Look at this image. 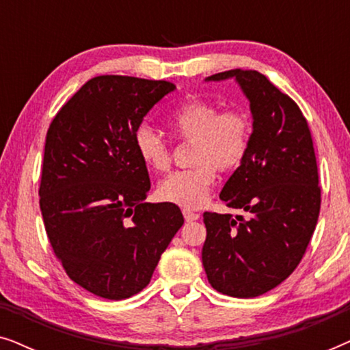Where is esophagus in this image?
Segmentation results:
<instances>
[{"label":"esophagus","mask_w":350,"mask_h":350,"mask_svg":"<svg viewBox=\"0 0 350 350\" xmlns=\"http://www.w3.org/2000/svg\"><path fill=\"white\" fill-rule=\"evenodd\" d=\"M183 217H185L186 221H194V219H199L200 215L196 213V212H191V210H188V208H185L183 210Z\"/></svg>","instance_id":"obj_1"}]
</instances>
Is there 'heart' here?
<instances>
[{"label":"heart","mask_w":350,"mask_h":350,"mask_svg":"<svg viewBox=\"0 0 350 350\" xmlns=\"http://www.w3.org/2000/svg\"><path fill=\"white\" fill-rule=\"evenodd\" d=\"M169 124L181 140L193 142L194 167L170 174L157 186V198L185 208H198L207 200L219 170H234L245 159L252 138V121L241 109L219 111L218 105L189 98L170 114ZM133 146L142 164L154 172H167L170 150L154 129L142 124L133 133Z\"/></svg>","instance_id":"obj_1"}]
</instances>
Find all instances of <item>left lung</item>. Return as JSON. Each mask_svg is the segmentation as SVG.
<instances>
[{
    "label": "left lung",
    "mask_w": 350,
    "mask_h": 350,
    "mask_svg": "<svg viewBox=\"0 0 350 350\" xmlns=\"http://www.w3.org/2000/svg\"><path fill=\"white\" fill-rule=\"evenodd\" d=\"M236 79L250 102L253 131L242 164L219 199L248 213H204L202 265L210 285L234 298H255L299 265L320 212L317 161L298 105L255 70H229L205 81Z\"/></svg>",
    "instance_id": "left-lung-1"
}]
</instances>
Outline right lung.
Masks as SVG:
<instances>
[{
  "label": "right lung",
  "mask_w": 350,
  "mask_h": 350,
  "mask_svg": "<svg viewBox=\"0 0 350 350\" xmlns=\"http://www.w3.org/2000/svg\"><path fill=\"white\" fill-rule=\"evenodd\" d=\"M167 81L105 75L66 102L46 135L40 207L66 274L105 299L150 284L185 219L175 204L145 202L151 188L133 133L175 90Z\"/></svg>",
  "instance_id": "right-lung-1"
}]
</instances>
